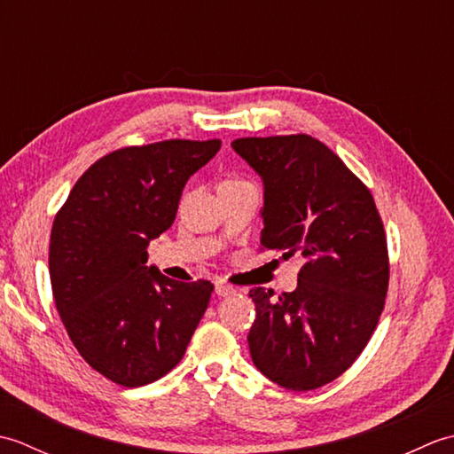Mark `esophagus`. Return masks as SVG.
Masks as SVG:
<instances>
[{
	"instance_id": "34e87169",
	"label": "esophagus",
	"mask_w": 454,
	"mask_h": 454,
	"mask_svg": "<svg viewBox=\"0 0 454 454\" xmlns=\"http://www.w3.org/2000/svg\"><path fill=\"white\" fill-rule=\"evenodd\" d=\"M234 293H236V288L232 285H228L224 281H218L216 283V294L218 296H230V294H234Z\"/></svg>"
}]
</instances>
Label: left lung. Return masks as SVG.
<instances>
[{
    "mask_svg": "<svg viewBox=\"0 0 454 454\" xmlns=\"http://www.w3.org/2000/svg\"><path fill=\"white\" fill-rule=\"evenodd\" d=\"M232 146L265 185L262 249L306 259L296 291H249L252 359L286 390L320 388L363 353L384 310L390 262L382 218L369 187L308 134Z\"/></svg>",
    "mask_w": 454,
    "mask_h": 454,
    "instance_id": "1",
    "label": "left lung"
}]
</instances>
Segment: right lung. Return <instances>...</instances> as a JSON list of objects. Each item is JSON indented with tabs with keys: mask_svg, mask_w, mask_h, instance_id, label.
<instances>
[{
	"mask_svg": "<svg viewBox=\"0 0 454 454\" xmlns=\"http://www.w3.org/2000/svg\"><path fill=\"white\" fill-rule=\"evenodd\" d=\"M220 140L119 148L75 181L56 212L48 269L56 310L91 369L127 388L161 379L187 351L215 285L146 267L150 239L176 220L187 179Z\"/></svg>",
	"mask_w": 454,
	"mask_h": 454,
	"instance_id": "obj_1",
	"label": "right lung"
}]
</instances>
